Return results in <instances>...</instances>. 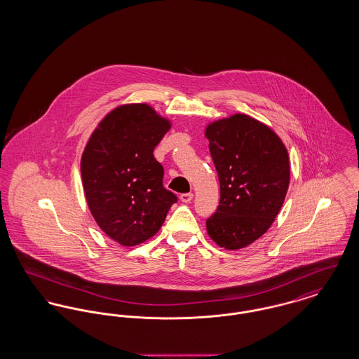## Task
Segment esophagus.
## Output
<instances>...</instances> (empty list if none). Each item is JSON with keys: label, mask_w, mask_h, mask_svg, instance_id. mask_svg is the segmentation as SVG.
<instances>
[{"label": "esophagus", "mask_w": 359, "mask_h": 359, "mask_svg": "<svg viewBox=\"0 0 359 359\" xmlns=\"http://www.w3.org/2000/svg\"><path fill=\"white\" fill-rule=\"evenodd\" d=\"M192 198H194V194H191V192L182 194V195H180V201H182L183 203H189V202L192 201Z\"/></svg>", "instance_id": "1"}]
</instances>
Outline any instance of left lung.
Returning a JSON list of instances; mask_svg holds the SVG:
<instances>
[{"mask_svg": "<svg viewBox=\"0 0 359 359\" xmlns=\"http://www.w3.org/2000/svg\"><path fill=\"white\" fill-rule=\"evenodd\" d=\"M221 201L207 219L210 238L227 250L249 246L274 222L290 186L288 151L268 125L233 114L205 126Z\"/></svg>", "mask_w": 359, "mask_h": 359, "instance_id": "obj_1", "label": "left lung"}]
</instances>
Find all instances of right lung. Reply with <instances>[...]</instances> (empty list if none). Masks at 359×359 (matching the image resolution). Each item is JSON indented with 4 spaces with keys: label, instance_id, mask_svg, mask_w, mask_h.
Masks as SVG:
<instances>
[{
    "label": "right lung",
    "instance_id": "add662e5",
    "mask_svg": "<svg viewBox=\"0 0 359 359\" xmlns=\"http://www.w3.org/2000/svg\"><path fill=\"white\" fill-rule=\"evenodd\" d=\"M171 129L148 103H126L104 116L81 158L86 202L103 233L136 246L160 230L177 198L163 187L154 147Z\"/></svg>",
    "mask_w": 359,
    "mask_h": 359
}]
</instances>
